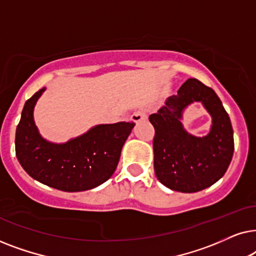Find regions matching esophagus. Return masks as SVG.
<instances>
[{"label": "esophagus", "mask_w": 256, "mask_h": 256, "mask_svg": "<svg viewBox=\"0 0 256 256\" xmlns=\"http://www.w3.org/2000/svg\"><path fill=\"white\" fill-rule=\"evenodd\" d=\"M146 112L144 110H138V112H135V113L132 115L130 120L132 122H135V124H138V122L146 120Z\"/></svg>", "instance_id": "1"}]
</instances>
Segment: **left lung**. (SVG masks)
<instances>
[{"mask_svg":"<svg viewBox=\"0 0 256 256\" xmlns=\"http://www.w3.org/2000/svg\"><path fill=\"white\" fill-rule=\"evenodd\" d=\"M200 102L212 115V124L204 136L184 128L182 114L190 104ZM155 128L154 169L164 186L194 194L216 183L228 168L234 152L233 128L219 96L211 87L190 78L149 116Z\"/></svg>","mask_w":256,"mask_h":256,"instance_id":"obj_1","label":"left lung"}]
</instances>
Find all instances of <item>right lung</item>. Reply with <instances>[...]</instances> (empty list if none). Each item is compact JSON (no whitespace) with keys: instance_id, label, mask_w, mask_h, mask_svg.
<instances>
[{"instance_id":"1","label":"right lung","mask_w":256,"mask_h":256,"mask_svg":"<svg viewBox=\"0 0 256 256\" xmlns=\"http://www.w3.org/2000/svg\"><path fill=\"white\" fill-rule=\"evenodd\" d=\"M45 87L24 104L16 129V157L26 174L48 186L65 192H80L99 186L116 169L121 150L132 122L96 124L65 143L45 140L34 118L37 101Z\"/></svg>"}]
</instances>
